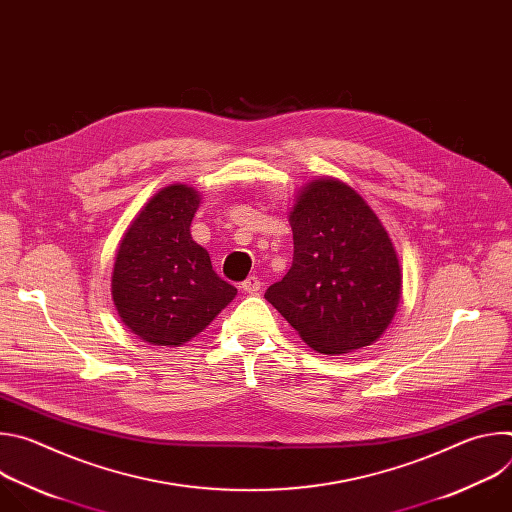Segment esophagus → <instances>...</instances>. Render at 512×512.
<instances>
[{
    "mask_svg": "<svg viewBox=\"0 0 512 512\" xmlns=\"http://www.w3.org/2000/svg\"><path fill=\"white\" fill-rule=\"evenodd\" d=\"M241 289L245 291V294H257V291L261 289V281L257 275H249L243 283H241Z\"/></svg>",
    "mask_w": 512,
    "mask_h": 512,
    "instance_id": "obj_1",
    "label": "esophagus"
}]
</instances>
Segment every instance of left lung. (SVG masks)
<instances>
[{
	"label": "left lung",
	"mask_w": 512,
	"mask_h": 512,
	"mask_svg": "<svg viewBox=\"0 0 512 512\" xmlns=\"http://www.w3.org/2000/svg\"><path fill=\"white\" fill-rule=\"evenodd\" d=\"M294 263L265 300L318 352L373 344L401 298L395 247L371 206L338 180H316L289 212Z\"/></svg>",
	"instance_id": "left-lung-1"
}]
</instances>
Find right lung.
Here are the masks:
<instances>
[{
    "instance_id": "obj_1",
    "label": "right lung",
    "mask_w": 512,
    "mask_h": 512,
    "mask_svg": "<svg viewBox=\"0 0 512 512\" xmlns=\"http://www.w3.org/2000/svg\"><path fill=\"white\" fill-rule=\"evenodd\" d=\"M200 194L186 184L160 190L127 229L111 291L123 324L143 342L180 346L202 332L235 296L206 249L190 237Z\"/></svg>"
}]
</instances>
